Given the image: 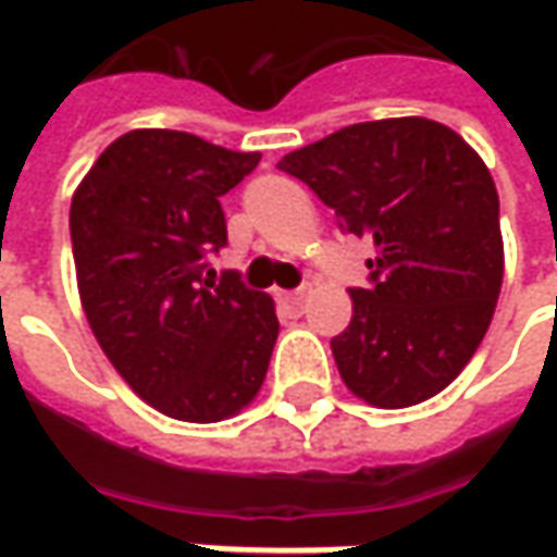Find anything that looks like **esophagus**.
<instances>
[{
	"label": "esophagus",
	"mask_w": 557,
	"mask_h": 557,
	"mask_svg": "<svg viewBox=\"0 0 557 557\" xmlns=\"http://www.w3.org/2000/svg\"><path fill=\"white\" fill-rule=\"evenodd\" d=\"M278 304L288 307V310H300V304H304V288L278 290Z\"/></svg>",
	"instance_id": "obj_1"
}]
</instances>
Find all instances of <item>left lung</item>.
Segmentation results:
<instances>
[{
    "label": "left lung",
    "instance_id": "8db88e82",
    "mask_svg": "<svg viewBox=\"0 0 557 557\" xmlns=\"http://www.w3.org/2000/svg\"><path fill=\"white\" fill-rule=\"evenodd\" d=\"M278 170L369 238V288L332 337L344 384L377 409L440 394L481 347L503 288L499 195L478 151L428 117L344 126Z\"/></svg>",
    "mask_w": 557,
    "mask_h": 557
}]
</instances>
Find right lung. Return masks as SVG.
<instances>
[{"mask_svg":"<svg viewBox=\"0 0 557 557\" xmlns=\"http://www.w3.org/2000/svg\"><path fill=\"white\" fill-rule=\"evenodd\" d=\"M260 163L176 129L111 141L71 201L76 285L111 366L180 421H223L257 396L278 337L272 297L216 278L223 198Z\"/></svg>","mask_w":557,"mask_h":557,"instance_id":"right-lung-1","label":"right lung"}]
</instances>
